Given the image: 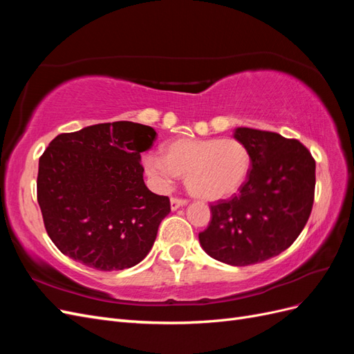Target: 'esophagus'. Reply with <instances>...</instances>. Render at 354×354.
Instances as JSON below:
<instances>
[{
	"mask_svg": "<svg viewBox=\"0 0 354 354\" xmlns=\"http://www.w3.org/2000/svg\"><path fill=\"white\" fill-rule=\"evenodd\" d=\"M186 203H187V199L173 196V198H171V209H177V208H180V207L186 205Z\"/></svg>",
	"mask_w": 354,
	"mask_h": 354,
	"instance_id": "esophagus-1",
	"label": "esophagus"
}]
</instances>
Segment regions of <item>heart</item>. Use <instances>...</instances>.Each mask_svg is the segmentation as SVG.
Here are the masks:
<instances>
[{"mask_svg": "<svg viewBox=\"0 0 354 354\" xmlns=\"http://www.w3.org/2000/svg\"><path fill=\"white\" fill-rule=\"evenodd\" d=\"M145 173L160 190L178 176L194 196L216 201L233 195L251 169V152L238 138H178L164 146V155L146 153Z\"/></svg>", "mask_w": 354, "mask_h": 354, "instance_id": "obj_1", "label": "heart"}]
</instances>
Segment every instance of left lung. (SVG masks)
<instances>
[{"label":"left lung","mask_w":354,"mask_h":354,"mask_svg":"<svg viewBox=\"0 0 354 354\" xmlns=\"http://www.w3.org/2000/svg\"><path fill=\"white\" fill-rule=\"evenodd\" d=\"M251 152L248 178L230 199L211 203V221L199 233L208 255L250 266L279 255L299 236L313 208L316 162L297 138L236 128Z\"/></svg>","instance_id":"1"}]
</instances>
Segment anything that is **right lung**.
<instances>
[{"label": "right lung", "instance_id": "obj_1", "mask_svg": "<svg viewBox=\"0 0 354 354\" xmlns=\"http://www.w3.org/2000/svg\"><path fill=\"white\" fill-rule=\"evenodd\" d=\"M152 127L116 121L53 138L39 158L37 198L59 251L102 272L122 270L151 251L171 211L169 198L149 190L140 153Z\"/></svg>", "mask_w": 354, "mask_h": 354}]
</instances>
